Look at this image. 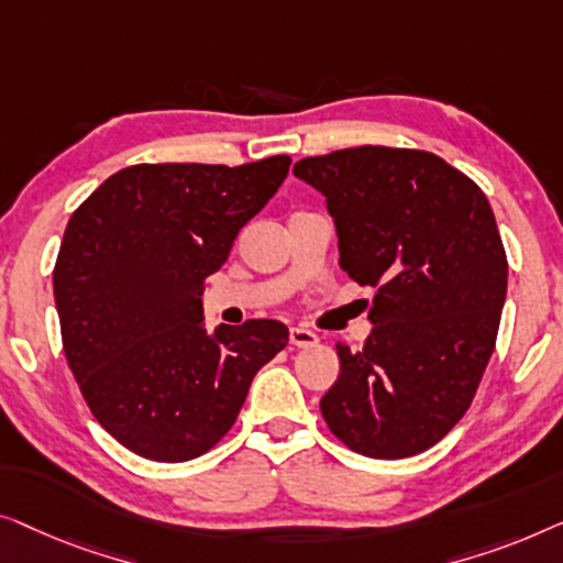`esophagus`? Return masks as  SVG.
Wrapping results in <instances>:
<instances>
[{
    "mask_svg": "<svg viewBox=\"0 0 563 563\" xmlns=\"http://www.w3.org/2000/svg\"><path fill=\"white\" fill-rule=\"evenodd\" d=\"M290 344L298 346V350H311V346L319 344V336L313 331H308L303 327H292L290 329Z\"/></svg>",
    "mask_w": 563,
    "mask_h": 563,
    "instance_id": "1",
    "label": "esophagus"
}]
</instances>
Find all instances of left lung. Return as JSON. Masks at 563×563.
<instances>
[{"mask_svg":"<svg viewBox=\"0 0 563 563\" xmlns=\"http://www.w3.org/2000/svg\"><path fill=\"white\" fill-rule=\"evenodd\" d=\"M292 173L327 196L342 271L375 288L367 342L336 344L323 421L357 454H421L466 413L493 357L508 292L493 206L426 150L346 147Z\"/></svg>","mask_w":563,"mask_h":563,"instance_id":"obj_1","label":"left lung"}]
</instances>
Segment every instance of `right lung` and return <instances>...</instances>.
Returning <instances> with one entry per match:
<instances>
[{"instance_id": "obj_1", "label": "right lung", "mask_w": 563, "mask_h": 563, "mask_svg": "<svg viewBox=\"0 0 563 563\" xmlns=\"http://www.w3.org/2000/svg\"><path fill=\"white\" fill-rule=\"evenodd\" d=\"M290 157L236 168L142 163L109 176L68 219L53 271L63 352L86 406L153 462H188L232 429L288 327H203V280L273 199Z\"/></svg>"}]
</instances>
